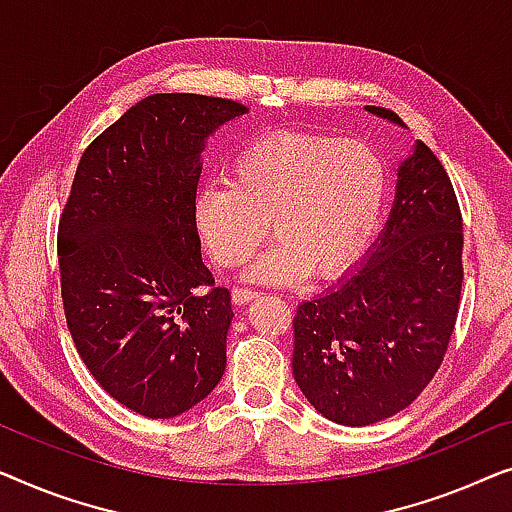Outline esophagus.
Wrapping results in <instances>:
<instances>
[{"label": "esophagus", "mask_w": 512, "mask_h": 512, "mask_svg": "<svg viewBox=\"0 0 512 512\" xmlns=\"http://www.w3.org/2000/svg\"><path fill=\"white\" fill-rule=\"evenodd\" d=\"M259 297V292H255V290H250V287H234L232 290V299H234V304H248V301H253V299H257Z\"/></svg>", "instance_id": "1"}]
</instances>
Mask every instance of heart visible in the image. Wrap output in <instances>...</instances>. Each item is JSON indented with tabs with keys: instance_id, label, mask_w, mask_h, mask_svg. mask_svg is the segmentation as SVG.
<instances>
[{
	"instance_id": "1",
	"label": "heart",
	"mask_w": 512,
	"mask_h": 512,
	"mask_svg": "<svg viewBox=\"0 0 512 512\" xmlns=\"http://www.w3.org/2000/svg\"><path fill=\"white\" fill-rule=\"evenodd\" d=\"M385 194V162L366 143L280 132L243 148L229 167V183L201 187L194 225L227 269L257 253L269 222L276 243L257 262L255 278H334L369 246Z\"/></svg>"
}]
</instances>
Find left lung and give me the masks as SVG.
<instances>
[{
	"label": "left lung",
	"instance_id": "1",
	"mask_svg": "<svg viewBox=\"0 0 512 512\" xmlns=\"http://www.w3.org/2000/svg\"><path fill=\"white\" fill-rule=\"evenodd\" d=\"M371 113L403 125L390 109ZM462 211L420 141L399 169L390 220L362 266L294 315L292 371L315 410L345 427L387 420L431 383L462 294Z\"/></svg>",
	"mask_w": 512,
	"mask_h": 512
}]
</instances>
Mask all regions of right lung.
<instances>
[{
	"label": "right lung",
	"instance_id": "1",
	"mask_svg": "<svg viewBox=\"0 0 512 512\" xmlns=\"http://www.w3.org/2000/svg\"><path fill=\"white\" fill-rule=\"evenodd\" d=\"M248 109L150 95L85 148L57 225L62 306L92 378L134 413L176 417L227 364L232 299L201 262L194 199L206 136Z\"/></svg>",
	"mask_w": 512,
	"mask_h": 512
}]
</instances>
